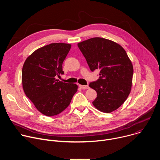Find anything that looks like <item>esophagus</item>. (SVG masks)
Masks as SVG:
<instances>
[{
    "instance_id": "34e87169",
    "label": "esophagus",
    "mask_w": 160,
    "mask_h": 160,
    "mask_svg": "<svg viewBox=\"0 0 160 160\" xmlns=\"http://www.w3.org/2000/svg\"><path fill=\"white\" fill-rule=\"evenodd\" d=\"M79 87L82 88V89H88L89 88V87L88 85H79Z\"/></svg>"
}]
</instances>
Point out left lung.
<instances>
[{"label":"left lung","instance_id":"8db88e82","mask_svg":"<svg viewBox=\"0 0 160 160\" xmlns=\"http://www.w3.org/2000/svg\"><path fill=\"white\" fill-rule=\"evenodd\" d=\"M90 70H99V77L89 87L97 92L92 102L99 111L111 112L127 99L131 90L133 69L124 49L119 44L100 37L78 43Z\"/></svg>","mask_w":160,"mask_h":160}]
</instances>
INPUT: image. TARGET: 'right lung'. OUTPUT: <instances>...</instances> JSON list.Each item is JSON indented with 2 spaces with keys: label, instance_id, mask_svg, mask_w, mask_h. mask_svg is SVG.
I'll return each mask as SVG.
<instances>
[{
  "label": "right lung",
  "instance_id": "1",
  "mask_svg": "<svg viewBox=\"0 0 160 160\" xmlns=\"http://www.w3.org/2000/svg\"><path fill=\"white\" fill-rule=\"evenodd\" d=\"M71 45L54 43L33 52L25 61L22 70V88L36 108L48 117L64 111L77 92L75 83L58 81L63 75L62 62Z\"/></svg>",
  "mask_w": 160,
  "mask_h": 160
}]
</instances>
